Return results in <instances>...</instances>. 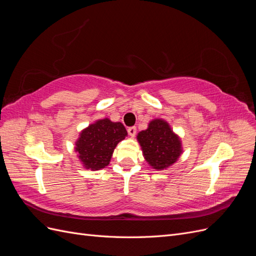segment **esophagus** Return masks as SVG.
Segmentation results:
<instances>
[{"label":"esophagus","instance_id":"esophagus-1","mask_svg":"<svg viewBox=\"0 0 256 256\" xmlns=\"http://www.w3.org/2000/svg\"><path fill=\"white\" fill-rule=\"evenodd\" d=\"M127 131H128L129 136H130L131 138H134V136H136V127H134V126L129 127V128L127 129Z\"/></svg>","mask_w":256,"mask_h":256}]
</instances>
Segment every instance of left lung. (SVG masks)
Masks as SVG:
<instances>
[{
  "label": "left lung",
  "mask_w": 256,
  "mask_h": 256,
  "mask_svg": "<svg viewBox=\"0 0 256 256\" xmlns=\"http://www.w3.org/2000/svg\"><path fill=\"white\" fill-rule=\"evenodd\" d=\"M143 156L154 170H164L177 161L182 152V142L164 120H154L148 128L138 134Z\"/></svg>",
  "instance_id": "left-lung-1"
}]
</instances>
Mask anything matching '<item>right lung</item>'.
<instances>
[{"instance_id": "add662e5", "label": "right lung", "mask_w": 256, "mask_h": 256, "mask_svg": "<svg viewBox=\"0 0 256 256\" xmlns=\"http://www.w3.org/2000/svg\"><path fill=\"white\" fill-rule=\"evenodd\" d=\"M127 130L122 122L104 118L82 130L76 142V152L85 168L97 171L110 164L114 148L126 138Z\"/></svg>"}]
</instances>
